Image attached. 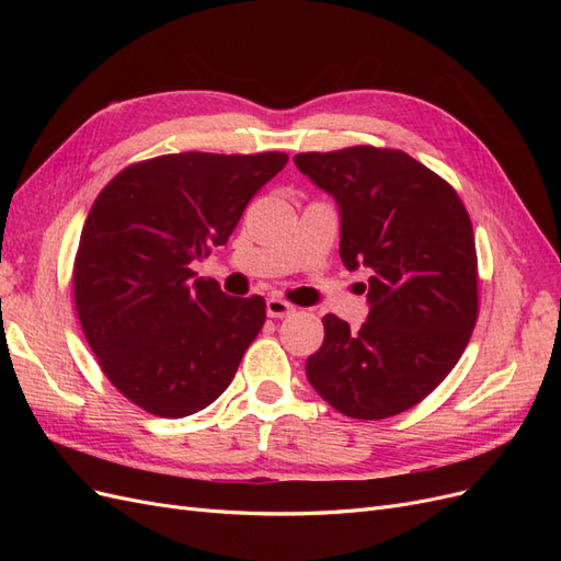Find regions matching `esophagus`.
I'll return each instance as SVG.
<instances>
[{"label":"esophagus","mask_w":561,"mask_h":561,"mask_svg":"<svg viewBox=\"0 0 561 561\" xmlns=\"http://www.w3.org/2000/svg\"><path fill=\"white\" fill-rule=\"evenodd\" d=\"M266 313H268V318H285V316L295 313V307L290 301H285L280 297H268L266 299Z\"/></svg>","instance_id":"1"}]
</instances>
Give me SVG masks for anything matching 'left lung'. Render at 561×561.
Returning a JSON list of instances; mask_svg holds the SVG:
<instances>
[{
    "label": "left lung",
    "mask_w": 561,
    "mask_h": 561,
    "mask_svg": "<svg viewBox=\"0 0 561 561\" xmlns=\"http://www.w3.org/2000/svg\"><path fill=\"white\" fill-rule=\"evenodd\" d=\"M295 163L339 203L346 268L369 271L363 328L322 318L307 377L351 419L396 416L443 383L478 322L470 215L447 180L400 149L304 151Z\"/></svg>",
    "instance_id": "left-lung-1"
}]
</instances>
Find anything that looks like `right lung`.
I'll return each mask as SVG.
<instances>
[{
    "mask_svg": "<svg viewBox=\"0 0 561 561\" xmlns=\"http://www.w3.org/2000/svg\"><path fill=\"white\" fill-rule=\"evenodd\" d=\"M285 151H182L126 165L98 194L72 268L83 336L140 410L182 419L215 402L266 320L260 295L227 297L192 262L225 245Z\"/></svg>",
    "mask_w": 561,
    "mask_h": 561,
    "instance_id": "1",
    "label": "right lung"
}]
</instances>
